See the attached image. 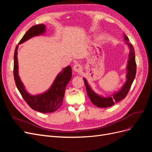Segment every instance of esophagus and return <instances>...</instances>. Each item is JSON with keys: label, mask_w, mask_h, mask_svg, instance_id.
<instances>
[{"label": "esophagus", "mask_w": 152, "mask_h": 152, "mask_svg": "<svg viewBox=\"0 0 152 152\" xmlns=\"http://www.w3.org/2000/svg\"><path fill=\"white\" fill-rule=\"evenodd\" d=\"M82 66L80 65V64H76L75 65L73 66V70H74L75 72L79 73L82 71Z\"/></svg>", "instance_id": "34e87169"}]
</instances>
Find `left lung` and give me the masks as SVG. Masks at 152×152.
<instances>
[{
    "label": "left lung",
    "instance_id": "left-lung-1",
    "mask_svg": "<svg viewBox=\"0 0 152 152\" xmlns=\"http://www.w3.org/2000/svg\"><path fill=\"white\" fill-rule=\"evenodd\" d=\"M124 39L126 41L129 40L127 37L124 35ZM129 45V47L130 48V54L129 56L128 65H127V81L126 84L124 85L122 88L121 91H119L118 93L114 94L112 97L108 98H103L101 97L97 94H96L91 89V87L87 84L86 79H84V83L86 85L87 93L90 98L91 102L93 103L95 106L99 108H107L111 107L115 103H118L122 99L126 98V96L128 94V92L129 91L131 85L136 76V63L135 59V52L134 49L133 48L132 45L131 43L126 42Z\"/></svg>",
    "mask_w": 152,
    "mask_h": 152
}]
</instances>
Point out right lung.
I'll use <instances>...</instances> for the list:
<instances>
[{
	"mask_svg": "<svg viewBox=\"0 0 152 152\" xmlns=\"http://www.w3.org/2000/svg\"><path fill=\"white\" fill-rule=\"evenodd\" d=\"M45 25L42 24L31 27L25 34L19 44L24 42L32 37L42 34L45 32ZM18 45H16L14 54L13 73L16 86L22 97L29 107L36 111L41 113H51L56 111L62 105L66 86L72 78L71 66H68L63 69V70L58 75L53 86L47 92L40 95L31 96L25 91L24 86L18 75Z\"/></svg>",
	"mask_w": 152,
	"mask_h": 152,
	"instance_id": "right-lung-1",
	"label": "right lung"
}]
</instances>
